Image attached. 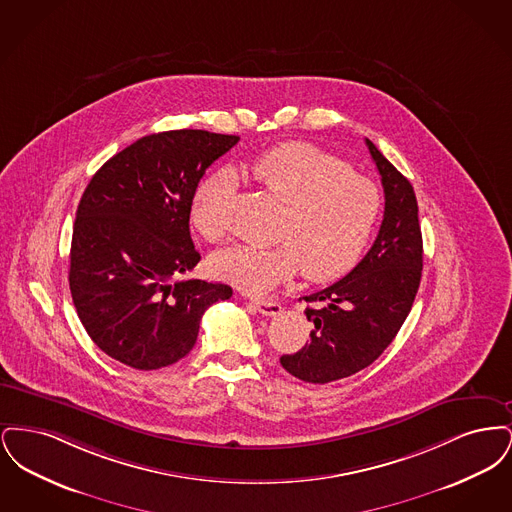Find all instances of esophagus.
<instances>
[{
  "label": "esophagus",
  "instance_id": "obj_1",
  "mask_svg": "<svg viewBox=\"0 0 512 512\" xmlns=\"http://www.w3.org/2000/svg\"><path fill=\"white\" fill-rule=\"evenodd\" d=\"M249 305H251L255 311H259L261 315H265V317H276V315H280V311H282L280 303H276V301H272V299H253Z\"/></svg>",
  "mask_w": 512,
  "mask_h": 512
}]
</instances>
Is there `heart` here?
Returning <instances> with one entry per match:
<instances>
[{
    "label": "heart",
    "mask_w": 512,
    "mask_h": 512,
    "mask_svg": "<svg viewBox=\"0 0 512 512\" xmlns=\"http://www.w3.org/2000/svg\"><path fill=\"white\" fill-rule=\"evenodd\" d=\"M251 176L286 209L276 245H232L211 265L217 276L245 292L263 293L303 276L324 282L341 276L357 261L380 213L376 186L340 159L309 142H284L257 155ZM232 178L220 171L199 182L190 203V222L207 242L224 236V209Z\"/></svg>",
    "instance_id": "heart-1"
}]
</instances>
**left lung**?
<instances>
[{
  "instance_id": "obj_1",
  "label": "left lung",
  "mask_w": 512,
  "mask_h": 512,
  "mask_svg": "<svg viewBox=\"0 0 512 512\" xmlns=\"http://www.w3.org/2000/svg\"><path fill=\"white\" fill-rule=\"evenodd\" d=\"M384 186V220L361 263L332 286L305 297L311 341L282 366L303 382L328 384L372 365L411 313L422 276V232L411 182L370 140Z\"/></svg>"
}]
</instances>
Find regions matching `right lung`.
Masks as SVG:
<instances>
[{
    "mask_svg": "<svg viewBox=\"0 0 512 512\" xmlns=\"http://www.w3.org/2000/svg\"><path fill=\"white\" fill-rule=\"evenodd\" d=\"M207 130L149 134L99 169L76 209L69 286L88 336L122 365L186 357L203 313L232 288L176 280L199 263L190 203L205 171L238 144Z\"/></svg>",
    "mask_w": 512,
    "mask_h": 512,
    "instance_id": "obj_1",
    "label": "right lung"
}]
</instances>
